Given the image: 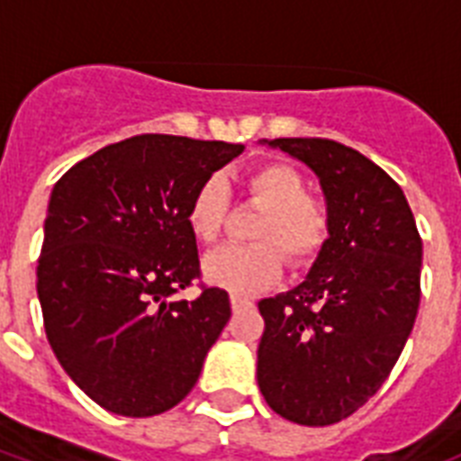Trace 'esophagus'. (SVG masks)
Here are the masks:
<instances>
[{
    "instance_id": "obj_1",
    "label": "esophagus",
    "mask_w": 461,
    "mask_h": 461,
    "mask_svg": "<svg viewBox=\"0 0 461 461\" xmlns=\"http://www.w3.org/2000/svg\"><path fill=\"white\" fill-rule=\"evenodd\" d=\"M253 303L249 302V299H244V296H239V294H231V308L234 311H244V308H251Z\"/></svg>"
}]
</instances>
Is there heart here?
I'll return each instance as SVG.
<instances>
[{
    "mask_svg": "<svg viewBox=\"0 0 461 461\" xmlns=\"http://www.w3.org/2000/svg\"><path fill=\"white\" fill-rule=\"evenodd\" d=\"M246 198L263 210L253 227L256 244L224 246L203 263L205 280L231 294L251 296L280 280L282 266L306 267L328 246L332 231L328 203L308 194L306 176L287 162L256 167L244 179ZM230 188L210 176L188 201V230L201 244H215L230 215Z\"/></svg>",
    "mask_w": 461,
    "mask_h": 461,
    "instance_id": "obj_1",
    "label": "heart"
}]
</instances>
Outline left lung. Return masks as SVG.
<instances>
[{
    "label": "left lung",
    "mask_w": 461,
    "mask_h": 461,
    "mask_svg": "<svg viewBox=\"0 0 461 461\" xmlns=\"http://www.w3.org/2000/svg\"><path fill=\"white\" fill-rule=\"evenodd\" d=\"M306 162L328 198L332 231L306 280L258 303V387L302 426H330L378 393L411 335L423 244L400 184L330 139H275Z\"/></svg>",
    "instance_id": "left-lung-1"
}]
</instances>
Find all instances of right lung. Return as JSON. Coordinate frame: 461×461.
<instances>
[{"label": "right lung", "mask_w": 461, "mask_h": 461, "mask_svg": "<svg viewBox=\"0 0 461 461\" xmlns=\"http://www.w3.org/2000/svg\"><path fill=\"white\" fill-rule=\"evenodd\" d=\"M244 153L224 140L143 133L76 162L50 195L38 296L68 378L119 416L176 407L230 321V294L201 285L188 201Z\"/></svg>", "instance_id": "add662e5"}]
</instances>
